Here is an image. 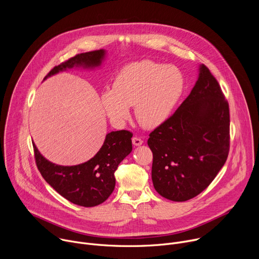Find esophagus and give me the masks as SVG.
Instances as JSON below:
<instances>
[{"instance_id":"obj_1","label":"esophagus","mask_w":259,"mask_h":259,"mask_svg":"<svg viewBox=\"0 0 259 259\" xmlns=\"http://www.w3.org/2000/svg\"><path fill=\"white\" fill-rule=\"evenodd\" d=\"M132 143H133L134 145H136V146H137V145L139 146V145H141V144L143 143V140H142L141 138H139V137L135 136V137H133V138H132Z\"/></svg>"}]
</instances>
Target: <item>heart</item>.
Returning a JSON list of instances; mask_svg holds the SVG:
<instances>
[{
	"mask_svg": "<svg viewBox=\"0 0 259 259\" xmlns=\"http://www.w3.org/2000/svg\"><path fill=\"white\" fill-rule=\"evenodd\" d=\"M182 90L183 78L178 68L142 60L128 64L118 72L113 89L102 92L101 105L116 125L129 118V106L134 105L139 124L152 129L169 119Z\"/></svg>",
	"mask_w": 259,
	"mask_h": 259,
	"instance_id": "b5f03b06",
	"label": "heart"
}]
</instances>
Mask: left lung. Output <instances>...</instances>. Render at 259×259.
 <instances>
[{
	"instance_id": "obj_1",
	"label": "left lung",
	"mask_w": 259,
	"mask_h": 259,
	"mask_svg": "<svg viewBox=\"0 0 259 259\" xmlns=\"http://www.w3.org/2000/svg\"><path fill=\"white\" fill-rule=\"evenodd\" d=\"M156 191L174 202L201 194L230 152V107L217 80L202 64L198 81L176 112L147 139Z\"/></svg>"
}]
</instances>
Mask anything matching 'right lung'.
<instances>
[{"label": "right lung", "instance_id": "right-lung-1", "mask_svg": "<svg viewBox=\"0 0 259 259\" xmlns=\"http://www.w3.org/2000/svg\"><path fill=\"white\" fill-rule=\"evenodd\" d=\"M104 53V50H95L78 54L54 66L45 79L73 66H97ZM132 132L127 130L108 133L99 152L89 161L76 166H59L49 162L32 143L35 165L43 178L60 196L79 206L94 207L113 193L116 186L115 172L132 151Z\"/></svg>", "mask_w": 259, "mask_h": 259}]
</instances>
